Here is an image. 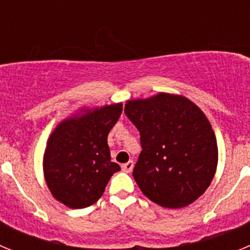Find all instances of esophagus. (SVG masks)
<instances>
[{
	"label": "esophagus",
	"instance_id": "obj_1",
	"mask_svg": "<svg viewBox=\"0 0 250 250\" xmlns=\"http://www.w3.org/2000/svg\"><path fill=\"white\" fill-rule=\"evenodd\" d=\"M132 167H134V161L132 160L127 161V163H125V164L121 165V169H123L125 173H131Z\"/></svg>",
	"mask_w": 250,
	"mask_h": 250
}]
</instances>
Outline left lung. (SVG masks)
<instances>
[{
	"instance_id": "8db88e82",
	"label": "left lung",
	"mask_w": 250,
	"mask_h": 250,
	"mask_svg": "<svg viewBox=\"0 0 250 250\" xmlns=\"http://www.w3.org/2000/svg\"><path fill=\"white\" fill-rule=\"evenodd\" d=\"M140 132L141 151L132 176L151 202L178 209L195 202L210 185L218 144L207 115L183 95L159 92L125 104Z\"/></svg>"
}]
</instances>
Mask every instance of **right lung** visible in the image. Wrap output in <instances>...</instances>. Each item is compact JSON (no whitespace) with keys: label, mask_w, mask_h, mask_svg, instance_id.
Segmentation results:
<instances>
[{"label":"right lung","mask_w":250,"mask_h":250,"mask_svg":"<svg viewBox=\"0 0 250 250\" xmlns=\"http://www.w3.org/2000/svg\"><path fill=\"white\" fill-rule=\"evenodd\" d=\"M123 111V103L80 107L57 124L43 152V178L57 202L83 209L98 202L114 173L107 135Z\"/></svg>","instance_id":"add662e5"}]
</instances>
